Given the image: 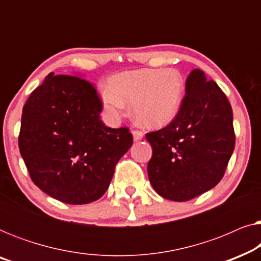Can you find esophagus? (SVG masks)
I'll return each mask as SVG.
<instances>
[{
    "label": "esophagus",
    "instance_id": "34e87169",
    "mask_svg": "<svg viewBox=\"0 0 261 261\" xmlns=\"http://www.w3.org/2000/svg\"><path fill=\"white\" fill-rule=\"evenodd\" d=\"M142 138H144V133H142V132L133 130V139H134V141H139V140H141Z\"/></svg>",
    "mask_w": 261,
    "mask_h": 261
}]
</instances>
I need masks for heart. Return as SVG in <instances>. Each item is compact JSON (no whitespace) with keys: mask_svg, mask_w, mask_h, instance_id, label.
Masks as SVG:
<instances>
[{"mask_svg":"<svg viewBox=\"0 0 261 261\" xmlns=\"http://www.w3.org/2000/svg\"><path fill=\"white\" fill-rule=\"evenodd\" d=\"M102 92L107 113L117 117L124 103H132L134 117L147 127H163L177 116L184 94V80L177 70L142 69L116 74Z\"/></svg>","mask_w":261,"mask_h":261,"instance_id":"obj_1","label":"heart"}]
</instances>
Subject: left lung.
I'll return each mask as SVG.
<instances>
[{"label":"left lung","instance_id":"left-lung-1","mask_svg":"<svg viewBox=\"0 0 261 261\" xmlns=\"http://www.w3.org/2000/svg\"><path fill=\"white\" fill-rule=\"evenodd\" d=\"M146 140L153 151L147 173L156 194L176 202L195 198L222 179L234 151L230 103L202 70H192L177 116Z\"/></svg>","mask_w":261,"mask_h":261}]
</instances>
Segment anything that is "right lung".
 Masks as SVG:
<instances>
[{
    "instance_id": "right-lung-1",
    "label": "right lung",
    "mask_w": 261,
    "mask_h": 261,
    "mask_svg": "<svg viewBox=\"0 0 261 261\" xmlns=\"http://www.w3.org/2000/svg\"><path fill=\"white\" fill-rule=\"evenodd\" d=\"M102 103L80 74H47L22 110L19 147L32 180L67 204L101 198L115 165L133 144L127 128L99 119Z\"/></svg>"
}]
</instances>
